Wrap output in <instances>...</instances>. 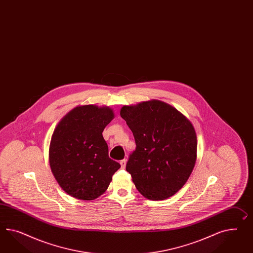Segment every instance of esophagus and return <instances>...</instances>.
I'll list each match as a JSON object with an SVG mask.
<instances>
[{
    "instance_id": "obj_1",
    "label": "esophagus",
    "mask_w": 253,
    "mask_h": 253,
    "mask_svg": "<svg viewBox=\"0 0 253 253\" xmlns=\"http://www.w3.org/2000/svg\"><path fill=\"white\" fill-rule=\"evenodd\" d=\"M120 164H121L122 169H125V167H126V159L121 160V161H120Z\"/></svg>"
}]
</instances>
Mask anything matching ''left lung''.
<instances>
[{
  "mask_svg": "<svg viewBox=\"0 0 253 253\" xmlns=\"http://www.w3.org/2000/svg\"><path fill=\"white\" fill-rule=\"evenodd\" d=\"M120 113L136 144L126 170L137 190L153 201L174 195L196 162L197 137L191 122L174 107L156 99L123 106Z\"/></svg>",
  "mask_w": 253,
  "mask_h": 253,
  "instance_id": "left-lung-1",
  "label": "left lung"
}]
</instances>
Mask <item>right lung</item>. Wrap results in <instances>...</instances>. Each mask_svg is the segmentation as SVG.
Wrapping results in <instances>:
<instances>
[{
	"label": "right lung",
	"instance_id": "obj_1",
	"mask_svg": "<svg viewBox=\"0 0 253 253\" xmlns=\"http://www.w3.org/2000/svg\"><path fill=\"white\" fill-rule=\"evenodd\" d=\"M114 118L109 107L79 106L56 126L48 150L52 174L62 190L79 200L91 201L108 189L121 165L109 157L103 138Z\"/></svg>",
	"mask_w": 253,
	"mask_h": 253
}]
</instances>
